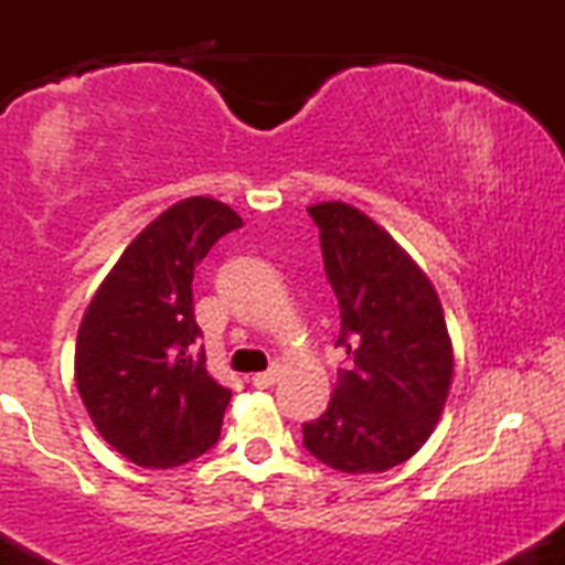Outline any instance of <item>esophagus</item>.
<instances>
[{
    "mask_svg": "<svg viewBox=\"0 0 565 565\" xmlns=\"http://www.w3.org/2000/svg\"><path fill=\"white\" fill-rule=\"evenodd\" d=\"M276 380H278V369L274 366V369H268V372H260V374H255V377H252V385H255V387H260V391H265V387H270V385H274Z\"/></svg>",
    "mask_w": 565,
    "mask_h": 565,
    "instance_id": "34e87169",
    "label": "esophagus"
}]
</instances>
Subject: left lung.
Returning a JSON list of instances; mask_svg holds the SVG:
<instances>
[{"label": "left lung", "instance_id": "left-lung-1", "mask_svg": "<svg viewBox=\"0 0 565 565\" xmlns=\"http://www.w3.org/2000/svg\"><path fill=\"white\" fill-rule=\"evenodd\" d=\"M340 302L348 369L302 444L340 472H385L430 438L451 387L454 353L430 278L391 233L342 201L308 206Z\"/></svg>", "mask_w": 565, "mask_h": 565}]
</instances>
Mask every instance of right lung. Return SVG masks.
Listing matches in <instances>:
<instances>
[{
	"label": "right lung",
	"instance_id": "1",
	"mask_svg": "<svg viewBox=\"0 0 565 565\" xmlns=\"http://www.w3.org/2000/svg\"><path fill=\"white\" fill-rule=\"evenodd\" d=\"M228 204L183 199L138 233L95 291L76 337V387L103 438L140 468H178L220 438L228 387L206 372L193 270L225 233Z\"/></svg>",
	"mask_w": 565,
	"mask_h": 565
}]
</instances>
